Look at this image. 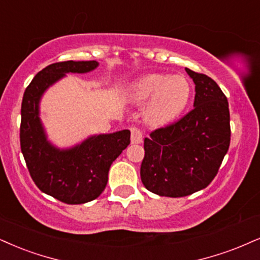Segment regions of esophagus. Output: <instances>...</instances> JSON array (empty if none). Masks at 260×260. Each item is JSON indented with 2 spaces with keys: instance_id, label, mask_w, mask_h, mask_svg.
Masks as SVG:
<instances>
[{
  "instance_id": "34e87169",
  "label": "esophagus",
  "mask_w": 260,
  "mask_h": 260,
  "mask_svg": "<svg viewBox=\"0 0 260 260\" xmlns=\"http://www.w3.org/2000/svg\"><path fill=\"white\" fill-rule=\"evenodd\" d=\"M130 131H131V143L139 145V143L142 142L143 136H142V133H141L140 129H137V127L134 126V127H131Z\"/></svg>"
}]
</instances>
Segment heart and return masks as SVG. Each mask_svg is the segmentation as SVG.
Wrapping results in <instances>:
<instances>
[{
    "label": "heart",
    "instance_id": "heart-1",
    "mask_svg": "<svg viewBox=\"0 0 260 260\" xmlns=\"http://www.w3.org/2000/svg\"><path fill=\"white\" fill-rule=\"evenodd\" d=\"M131 100L145 102L143 117L153 126H162L183 113L191 96L188 79L179 75L149 73L137 78L129 89Z\"/></svg>",
    "mask_w": 260,
    "mask_h": 260
}]
</instances>
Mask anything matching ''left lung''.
<instances>
[{
	"instance_id": "obj_1",
	"label": "left lung",
	"mask_w": 260,
	"mask_h": 260,
	"mask_svg": "<svg viewBox=\"0 0 260 260\" xmlns=\"http://www.w3.org/2000/svg\"><path fill=\"white\" fill-rule=\"evenodd\" d=\"M185 71L195 84L194 108L145 139L141 181L160 197H187L206 188L230 145L226 96L208 76Z\"/></svg>"
}]
</instances>
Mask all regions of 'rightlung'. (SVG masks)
Wrapping results in <instances>:
<instances>
[{
  "mask_svg": "<svg viewBox=\"0 0 260 260\" xmlns=\"http://www.w3.org/2000/svg\"><path fill=\"white\" fill-rule=\"evenodd\" d=\"M98 61H62L35 76L22 96L20 147L35 184L43 193L65 204H85L105 190L112 162L130 145V131L88 137L72 148L60 149L47 140L40 118L44 91L66 73H86Z\"/></svg>",
  "mask_w": 260,
  "mask_h": 260,
  "instance_id": "obj_1",
  "label": "right lung"
}]
</instances>
